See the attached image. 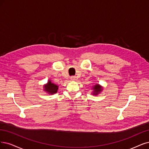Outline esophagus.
Returning <instances> with one entry per match:
<instances>
[{
	"label": "esophagus",
	"mask_w": 149,
	"mask_h": 149,
	"mask_svg": "<svg viewBox=\"0 0 149 149\" xmlns=\"http://www.w3.org/2000/svg\"><path fill=\"white\" fill-rule=\"evenodd\" d=\"M75 80H76V77H75V76H72L71 77H70V80L71 81H74Z\"/></svg>",
	"instance_id": "1"
}]
</instances>
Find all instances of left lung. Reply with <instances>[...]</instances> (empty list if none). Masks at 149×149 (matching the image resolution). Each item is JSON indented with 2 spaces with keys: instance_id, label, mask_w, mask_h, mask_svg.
<instances>
[{
  "instance_id": "left-lung-1",
  "label": "left lung",
  "mask_w": 149,
  "mask_h": 149,
  "mask_svg": "<svg viewBox=\"0 0 149 149\" xmlns=\"http://www.w3.org/2000/svg\"><path fill=\"white\" fill-rule=\"evenodd\" d=\"M93 95H96L97 94H99L102 90V86H100L99 84H96L95 85H94L93 86Z\"/></svg>"
}]
</instances>
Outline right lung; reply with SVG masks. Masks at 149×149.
Returning a JSON list of instances; mask_svg holds the SVG:
<instances>
[{
    "label": "right lung",
    "mask_w": 149,
    "mask_h": 149,
    "mask_svg": "<svg viewBox=\"0 0 149 149\" xmlns=\"http://www.w3.org/2000/svg\"><path fill=\"white\" fill-rule=\"evenodd\" d=\"M44 91H45L49 95H53L54 93H57L58 90V86L54 84L51 81V80H48V83L44 85Z\"/></svg>",
    "instance_id": "obj_1"
}]
</instances>
